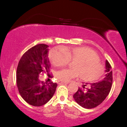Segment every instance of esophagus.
Returning <instances> with one entry per match:
<instances>
[{
	"label": "esophagus",
	"instance_id": "obj_1",
	"mask_svg": "<svg viewBox=\"0 0 127 127\" xmlns=\"http://www.w3.org/2000/svg\"><path fill=\"white\" fill-rule=\"evenodd\" d=\"M58 84H69L68 82H64V81H58Z\"/></svg>",
	"mask_w": 127,
	"mask_h": 127
}]
</instances>
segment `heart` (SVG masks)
Instances as JSON below:
<instances>
[{
    "instance_id": "1",
    "label": "heart",
    "mask_w": 127,
    "mask_h": 127,
    "mask_svg": "<svg viewBox=\"0 0 127 127\" xmlns=\"http://www.w3.org/2000/svg\"><path fill=\"white\" fill-rule=\"evenodd\" d=\"M49 59L55 66H65L69 63L72 69H62L55 73L58 80L68 82L79 76L86 81L98 80L105 72V67L99 61L96 53L86 47H65L61 49L55 48L49 53Z\"/></svg>"
}]
</instances>
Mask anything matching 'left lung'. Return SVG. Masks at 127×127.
Segmentation results:
<instances>
[{
	"instance_id": "obj_1",
	"label": "left lung",
	"mask_w": 127,
	"mask_h": 127,
	"mask_svg": "<svg viewBox=\"0 0 127 127\" xmlns=\"http://www.w3.org/2000/svg\"><path fill=\"white\" fill-rule=\"evenodd\" d=\"M105 77L97 83H91L89 87L86 88V84L83 85V88H79L73 95L76 102L83 107L92 109L100 105L110 93L113 82V72L110 64L106 61ZM86 88L87 90H84Z\"/></svg>"
}]
</instances>
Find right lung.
I'll return each instance as SVG.
<instances>
[{"instance_id":"right-lung-1","label":"right lung","mask_w":127,"mask_h":127,"mask_svg":"<svg viewBox=\"0 0 127 127\" xmlns=\"http://www.w3.org/2000/svg\"><path fill=\"white\" fill-rule=\"evenodd\" d=\"M48 46L36 45L25 52L19 61L17 69V86L22 98L31 105L41 106L51 99L57 87V83L44 82L39 79L41 73H50L48 58Z\"/></svg>"}]
</instances>
